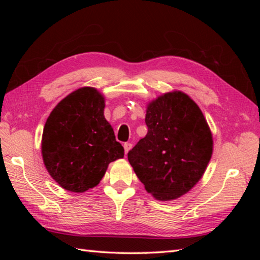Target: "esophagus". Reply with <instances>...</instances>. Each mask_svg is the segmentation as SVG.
I'll return each mask as SVG.
<instances>
[{
  "label": "esophagus",
  "instance_id": "1",
  "mask_svg": "<svg viewBox=\"0 0 260 260\" xmlns=\"http://www.w3.org/2000/svg\"><path fill=\"white\" fill-rule=\"evenodd\" d=\"M132 146H133V145H132L131 143H125V144H124V150H125V154L128 153V151H129L131 148H132Z\"/></svg>",
  "mask_w": 260,
  "mask_h": 260
}]
</instances>
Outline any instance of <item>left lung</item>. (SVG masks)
Segmentation results:
<instances>
[{
	"label": "left lung",
	"instance_id": "1",
	"mask_svg": "<svg viewBox=\"0 0 260 260\" xmlns=\"http://www.w3.org/2000/svg\"><path fill=\"white\" fill-rule=\"evenodd\" d=\"M147 134L128 152V162L145 190L159 201L189 192L212 156L213 139L193 99L180 90L147 104Z\"/></svg>",
	"mask_w": 260,
	"mask_h": 260
}]
</instances>
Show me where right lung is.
Wrapping results in <instances>:
<instances>
[{
	"label": "right lung",
	"mask_w": 260,
	"mask_h": 260,
	"mask_svg": "<svg viewBox=\"0 0 260 260\" xmlns=\"http://www.w3.org/2000/svg\"><path fill=\"white\" fill-rule=\"evenodd\" d=\"M105 97L81 87L64 97L49 115L42 133L43 163L51 178L70 192L96 186L108 164L124 157V147L104 116Z\"/></svg>",
	"instance_id": "right-lung-1"
}]
</instances>
